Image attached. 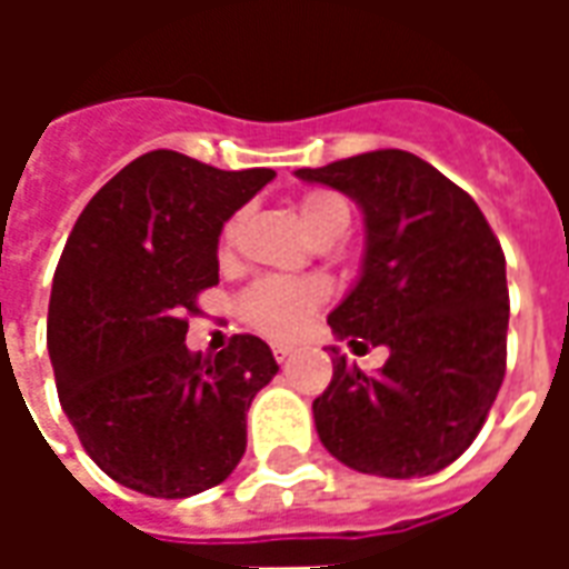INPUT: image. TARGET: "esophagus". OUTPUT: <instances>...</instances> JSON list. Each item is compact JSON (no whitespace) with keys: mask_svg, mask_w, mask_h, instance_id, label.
<instances>
[{"mask_svg":"<svg viewBox=\"0 0 569 569\" xmlns=\"http://www.w3.org/2000/svg\"><path fill=\"white\" fill-rule=\"evenodd\" d=\"M296 353V347H289V345H273V359L277 362H286V359L292 357Z\"/></svg>","mask_w":569,"mask_h":569,"instance_id":"34e87169","label":"esophagus"}]
</instances>
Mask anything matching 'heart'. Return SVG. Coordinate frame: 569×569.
Instances as JSON below:
<instances>
[{"label":"heart","instance_id":"heart-1","mask_svg":"<svg viewBox=\"0 0 569 569\" xmlns=\"http://www.w3.org/2000/svg\"><path fill=\"white\" fill-rule=\"evenodd\" d=\"M298 216L310 237L329 247L350 228V203L329 188H313L298 200ZM240 234V216L228 219L219 234V252L228 256ZM329 289L320 280H289V277H261L240 296V317L268 338H296L308 326L310 313L320 308Z\"/></svg>","mask_w":569,"mask_h":569}]
</instances>
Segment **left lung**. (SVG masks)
Returning <instances> with one entry per match:
<instances>
[{"label": "left lung", "mask_w": 569, "mask_h": 569, "mask_svg": "<svg viewBox=\"0 0 569 569\" xmlns=\"http://www.w3.org/2000/svg\"><path fill=\"white\" fill-rule=\"evenodd\" d=\"M366 216V259L329 313L338 338L387 347L378 375L332 347L313 423L341 463L383 478L432 476L472 445L506 375V256L485 212L432 163L402 149L298 170Z\"/></svg>", "instance_id": "left-lung-1"}]
</instances>
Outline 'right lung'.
Listing matches in <instances>:
<instances>
[{"mask_svg": "<svg viewBox=\"0 0 569 569\" xmlns=\"http://www.w3.org/2000/svg\"><path fill=\"white\" fill-rule=\"evenodd\" d=\"M273 170H219L158 149L81 210L51 286L48 353L60 406L118 485L182 500L222 485L247 451V411L277 375L271 347L234 335L186 347L198 296L219 283V234Z\"/></svg>", "mask_w": 569, "mask_h": 569, "instance_id": "obj_1", "label": "right lung"}]
</instances>
